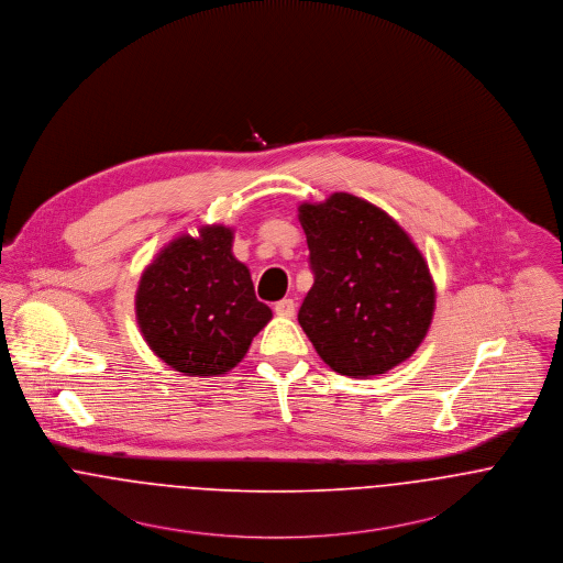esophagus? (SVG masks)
Listing matches in <instances>:
<instances>
[{
  "label": "esophagus",
  "mask_w": 563,
  "mask_h": 563,
  "mask_svg": "<svg viewBox=\"0 0 563 563\" xmlns=\"http://www.w3.org/2000/svg\"><path fill=\"white\" fill-rule=\"evenodd\" d=\"M274 311H276V314H280V317H294L296 314V302L291 298H285V300L276 302Z\"/></svg>",
  "instance_id": "esophagus-1"
}]
</instances>
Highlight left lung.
I'll list each match as a JSON object with an SVG mask.
<instances>
[{
    "label": "left lung",
    "instance_id": "obj_1",
    "mask_svg": "<svg viewBox=\"0 0 563 563\" xmlns=\"http://www.w3.org/2000/svg\"><path fill=\"white\" fill-rule=\"evenodd\" d=\"M298 211L314 276L298 321L321 361L369 377L410 358L430 330L437 287L408 233L345 191Z\"/></svg>",
    "mask_w": 563,
    "mask_h": 563
}]
</instances>
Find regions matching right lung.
<instances>
[{"mask_svg":"<svg viewBox=\"0 0 563 563\" xmlns=\"http://www.w3.org/2000/svg\"><path fill=\"white\" fill-rule=\"evenodd\" d=\"M157 252L144 269L135 317L148 347L186 375H222L249 352L272 319L249 267L233 256V229L202 227Z\"/></svg>","mask_w":563,"mask_h":563,"instance_id":"right-lung-1","label":"right lung"}]
</instances>
